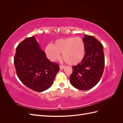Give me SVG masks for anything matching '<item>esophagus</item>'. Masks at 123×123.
I'll use <instances>...</instances> for the list:
<instances>
[{
	"label": "esophagus",
	"mask_w": 123,
	"mask_h": 123,
	"mask_svg": "<svg viewBox=\"0 0 123 123\" xmlns=\"http://www.w3.org/2000/svg\"><path fill=\"white\" fill-rule=\"evenodd\" d=\"M64 68H65L64 66H62V65L59 66V68H60V70H62Z\"/></svg>",
	"instance_id": "1"
}]
</instances>
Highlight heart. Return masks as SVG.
<instances>
[{"mask_svg":"<svg viewBox=\"0 0 123 123\" xmlns=\"http://www.w3.org/2000/svg\"><path fill=\"white\" fill-rule=\"evenodd\" d=\"M47 57L54 62L61 57L67 64L77 65L83 61L85 55V46L83 39L80 37L59 39L53 45L48 44L45 49Z\"/></svg>","mask_w":123,"mask_h":123,"instance_id":"1","label":"heart"}]
</instances>
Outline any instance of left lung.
Returning <instances> with one entry per match:
<instances>
[{
    "instance_id": "8db88e82",
    "label": "left lung",
    "mask_w": 123,
    "mask_h": 123,
    "mask_svg": "<svg viewBox=\"0 0 123 123\" xmlns=\"http://www.w3.org/2000/svg\"><path fill=\"white\" fill-rule=\"evenodd\" d=\"M85 55L79 64L73 66L70 81L74 87L81 90H89L100 80L105 66L103 46L94 36L85 34L83 39Z\"/></svg>"
}]
</instances>
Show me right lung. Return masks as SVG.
<instances>
[{"label":"right lung","instance_id":"add662e5","mask_svg":"<svg viewBox=\"0 0 123 123\" xmlns=\"http://www.w3.org/2000/svg\"><path fill=\"white\" fill-rule=\"evenodd\" d=\"M14 63L20 80L37 92L49 89L59 70L58 64L47 58L34 36L25 38L18 44Z\"/></svg>","mask_w":123,"mask_h":123}]
</instances>
